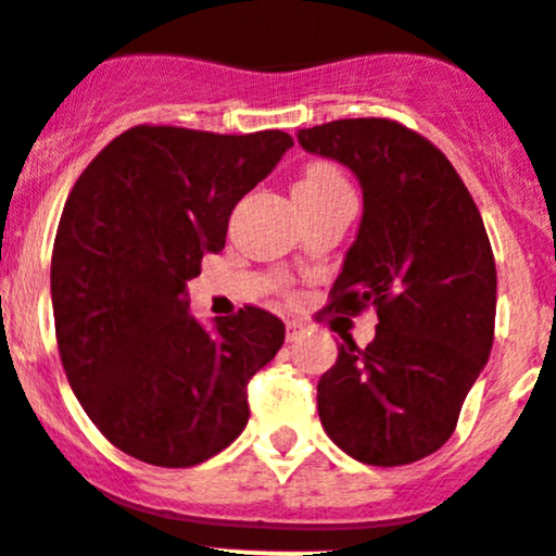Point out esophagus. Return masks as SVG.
<instances>
[{
	"label": "esophagus",
	"mask_w": 556,
	"mask_h": 556,
	"mask_svg": "<svg viewBox=\"0 0 556 556\" xmlns=\"http://www.w3.org/2000/svg\"><path fill=\"white\" fill-rule=\"evenodd\" d=\"M286 329H289V334H286V338L296 340V338H302V334H305L307 324H302V321H296V318H291V321H286Z\"/></svg>",
	"instance_id": "esophagus-1"
}]
</instances>
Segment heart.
<instances>
[{
	"mask_svg": "<svg viewBox=\"0 0 556 556\" xmlns=\"http://www.w3.org/2000/svg\"><path fill=\"white\" fill-rule=\"evenodd\" d=\"M345 178L340 175V169L334 164L316 162L305 169V175L300 178V184L294 186V194H329V191H343Z\"/></svg>",
	"mask_w": 556,
	"mask_h": 556,
	"instance_id": "1",
	"label": "heart"
}]
</instances>
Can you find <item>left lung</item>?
Wrapping results in <instances>:
<instances>
[{"label":"left lung","mask_w":556,"mask_h":556,"mask_svg":"<svg viewBox=\"0 0 556 556\" xmlns=\"http://www.w3.org/2000/svg\"><path fill=\"white\" fill-rule=\"evenodd\" d=\"M296 140L345 164L365 197L327 307L378 313L372 343L343 338L318 416L349 457L410 465L452 438L492 351L497 270L481 213L452 162L397 121H329Z\"/></svg>","instance_id":"left-lung-1"}]
</instances>
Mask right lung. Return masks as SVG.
Instances as JSON below:
<instances>
[{"label":"right lung","instance_id":"add662e5","mask_svg":"<svg viewBox=\"0 0 556 556\" xmlns=\"http://www.w3.org/2000/svg\"><path fill=\"white\" fill-rule=\"evenodd\" d=\"M291 146L278 129L140 124L70 191L51 260L59 354L97 430L140 463L200 465L249 425V381L283 345V321L245 305L205 329L186 280Z\"/></svg>","mask_w":556,"mask_h":556}]
</instances>
